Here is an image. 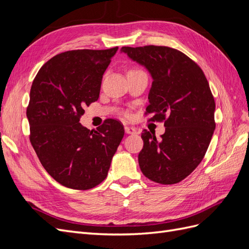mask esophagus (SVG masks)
<instances>
[{
  "label": "esophagus",
  "instance_id": "esophagus-1",
  "mask_svg": "<svg viewBox=\"0 0 249 249\" xmlns=\"http://www.w3.org/2000/svg\"><path fill=\"white\" fill-rule=\"evenodd\" d=\"M124 131H125V133L126 134H129V135H135L136 134V129H135V127H133V126H124Z\"/></svg>",
  "mask_w": 249,
  "mask_h": 249
}]
</instances>
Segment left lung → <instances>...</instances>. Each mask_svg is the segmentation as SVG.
I'll return each mask as SVG.
<instances>
[{
  "instance_id": "obj_1",
  "label": "left lung",
  "mask_w": 249,
  "mask_h": 249,
  "mask_svg": "<svg viewBox=\"0 0 249 249\" xmlns=\"http://www.w3.org/2000/svg\"><path fill=\"white\" fill-rule=\"evenodd\" d=\"M153 79L146 113L165 120L160 139L143 131L139 166L153 182L171 185L187 178L206 155L215 130V101L205 73L182 52L168 47H123Z\"/></svg>"
}]
</instances>
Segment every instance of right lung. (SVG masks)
Masks as SVG:
<instances>
[{
    "label": "right lung",
    "instance_id": "add662e5",
    "mask_svg": "<svg viewBox=\"0 0 249 249\" xmlns=\"http://www.w3.org/2000/svg\"><path fill=\"white\" fill-rule=\"evenodd\" d=\"M117 50L61 53L33 81L27 108L30 141L49 175L71 189H91L107 178L124 135L115 119L95 131L80 124L84 108L99 99L103 74Z\"/></svg>",
    "mask_w": 249,
    "mask_h": 249
}]
</instances>
